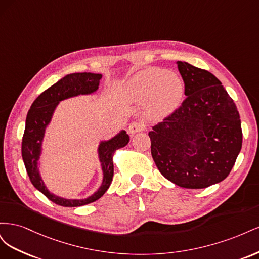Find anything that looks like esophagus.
<instances>
[{"label": "esophagus", "instance_id": "34e87169", "mask_svg": "<svg viewBox=\"0 0 259 259\" xmlns=\"http://www.w3.org/2000/svg\"><path fill=\"white\" fill-rule=\"evenodd\" d=\"M142 131H144V125L142 123L133 122L130 124V126H128L130 134H136V133L142 132Z\"/></svg>", "mask_w": 259, "mask_h": 259}]
</instances>
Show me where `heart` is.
Segmentation results:
<instances>
[{
  "instance_id": "b5f03b06",
  "label": "heart",
  "mask_w": 259,
  "mask_h": 259,
  "mask_svg": "<svg viewBox=\"0 0 259 259\" xmlns=\"http://www.w3.org/2000/svg\"><path fill=\"white\" fill-rule=\"evenodd\" d=\"M121 97L132 104L147 101V113L152 117H165L173 113L184 97V82L166 69L150 67L133 75L123 85Z\"/></svg>"
}]
</instances>
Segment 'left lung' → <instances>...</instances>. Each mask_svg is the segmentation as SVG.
<instances>
[{"label":"left lung","instance_id":"left-lung-1","mask_svg":"<svg viewBox=\"0 0 259 259\" xmlns=\"http://www.w3.org/2000/svg\"><path fill=\"white\" fill-rule=\"evenodd\" d=\"M185 83L182 106L149 132L160 173L187 189H202L229 175L242 148L236 104L210 72L177 61Z\"/></svg>","mask_w":259,"mask_h":259}]
</instances>
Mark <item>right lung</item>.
Instances as JSON below:
<instances>
[{
    "label": "right lung",
    "mask_w": 259,
    "mask_h": 259,
    "mask_svg": "<svg viewBox=\"0 0 259 259\" xmlns=\"http://www.w3.org/2000/svg\"><path fill=\"white\" fill-rule=\"evenodd\" d=\"M103 75L92 72L70 73L52 85L38 96L31 105L26 119V128L23 133L21 154L31 183L46 198L58 205L76 207L90 204L103 197L108 190L113 177V153L117 149L126 146L130 136L122 130L115 136L99 143L97 153L103 170V182L98 189L85 199H65L51 193L46 188L38 170V159L42 153V145L46 127L52 121L53 114L60 101L79 95H90L95 93Z\"/></svg>",
    "instance_id": "add662e5"
}]
</instances>
